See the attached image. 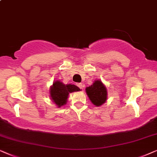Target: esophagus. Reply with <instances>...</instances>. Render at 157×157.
I'll list each match as a JSON object with an SVG mask.
<instances>
[{"label":"esophagus","mask_w":157,"mask_h":157,"mask_svg":"<svg viewBox=\"0 0 157 157\" xmlns=\"http://www.w3.org/2000/svg\"><path fill=\"white\" fill-rule=\"evenodd\" d=\"M77 86H78L79 87H80V89L83 90V88H84V85H83L82 83H77Z\"/></svg>","instance_id":"34e87169"}]
</instances>
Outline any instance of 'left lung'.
I'll return each mask as SVG.
<instances>
[{"label":"left lung","mask_w":157,"mask_h":157,"mask_svg":"<svg viewBox=\"0 0 157 157\" xmlns=\"http://www.w3.org/2000/svg\"><path fill=\"white\" fill-rule=\"evenodd\" d=\"M89 99L94 105L100 107L108 99L107 87L100 80H95L90 86L85 88Z\"/></svg>","instance_id":"1"}]
</instances>
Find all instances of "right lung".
I'll return each mask as SVG.
<instances>
[{
    "instance_id": "add662e5",
    "label": "right lung",
    "mask_w": 157,
    "mask_h": 157,
    "mask_svg": "<svg viewBox=\"0 0 157 157\" xmlns=\"http://www.w3.org/2000/svg\"><path fill=\"white\" fill-rule=\"evenodd\" d=\"M78 87L72 84H63L60 80H56L50 87L49 95L52 101L57 108L66 105L69 94L74 92L80 91Z\"/></svg>"
}]
</instances>
